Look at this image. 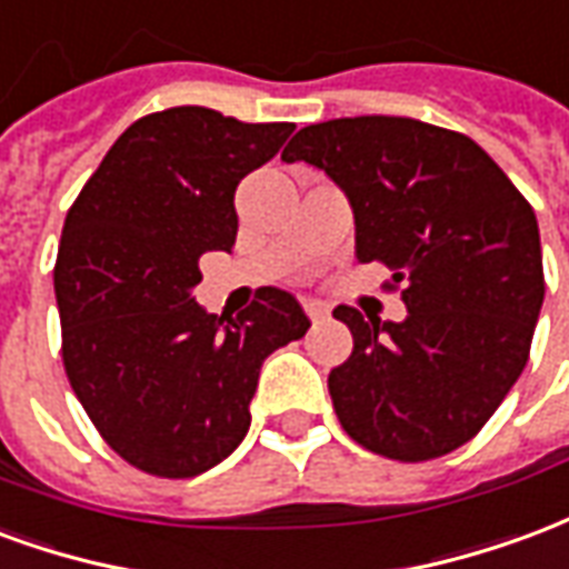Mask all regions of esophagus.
<instances>
[{
  "label": "esophagus",
  "instance_id": "34e87169",
  "mask_svg": "<svg viewBox=\"0 0 569 569\" xmlns=\"http://www.w3.org/2000/svg\"><path fill=\"white\" fill-rule=\"evenodd\" d=\"M302 309H306V315L312 318L315 325L330 318V306H327V302H321V300H306V302H302Z\"/></svg>",
  "mask_w": 569,
  "mask_h": 569
}]
</instances>
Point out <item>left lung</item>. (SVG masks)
Segmentation results:
<instances>
[{"instance_id":"1","label":"left lung","mask_w":569,"mask_h":569,"mask_svg":"<svg viewBox=\"0 0 569 569\" xmlns=\"http://www.w3.org/2000/svg\"><path fill=\"white\" fill-rule=\"evenodd\" d=\"M281 160L330 176L355 211L358 263L381 260L403 284V321L333 309L355 336L327 379L348 437L409 463L470 442L525 370L542 309L528 199L472 139L412 118L312 123Z\"/></svg>"}]
</instances>
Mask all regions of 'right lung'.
I'll use <instances>...</instances> for the list:
<instances>
[{
	"label": "right lung",
	"mask_w": 569,
	"mask_h": 569,
	"mask_svg": "<svg viewBox=\"0 0 569 569\" xmlns=\"http://www.w3.org/2000/svg\"><path fill=\"white\" fill-rule=\"evenodd\" d=\"M290 132L202 106L157 111L111 144L66 214L53 267L66 376L102 439L151 476L190 479L233 455L263 360L309 330L281 288L239 315L193 300L199 257L236 242L239 181Z\"/></svg>",
	"instance_id": "add662e5"
}]
</instances>
